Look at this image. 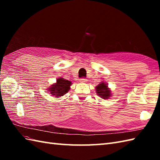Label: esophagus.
<instances>
[{"label": "esophagus", "instance_id": "1", "mask_svg": "<svg viewBox=\"0 0 160 160\" xmlns=\"http://www.w3.org/2000/svg\"><path fill=\"white\" fill-rule=\"evenodd\" d=\"M80 82L84 83V82H87V80L86 79V78H81V79L80 80Z\"/></svg>", "mask_w": 160, "mask_h": 160}]
</instances>
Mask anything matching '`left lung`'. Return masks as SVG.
Listing matches in <instances>:
<instances>
[{
    "instance_id": "1",
    "label": "left lung",
    "mask_w": 160,
    "mask_h": 160,
    "mask_svg": "<svg viewBox=\"0 0 160 160\" xmlns=\"http://www.w3.org/2000/svg\"><path fill=\"white\" fill-rule=\"evenodd\" d=\"M96 91L98 96L104 100L108 99L111 96V90L108 88L107 84L104 82H101L98 84L96 87Z\"/></svg>"
}]
</instances>
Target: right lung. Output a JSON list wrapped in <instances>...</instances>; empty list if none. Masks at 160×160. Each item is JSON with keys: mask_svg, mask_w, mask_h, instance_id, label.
Returning a JSON list of instances; mask_svg holds the SVG:
<instances>
[{"mask_svg": "<svg viewBox=\"0 0 160 160\" xmlns=\"http://www.w3.org/2000/svg\"><path fill=\"white\" fill-rule=\"evenodd\" d=\"M71 84V82H70V81L60 78L57 79L56 84L50 87L48 91H50V93L52 94V96L60 97L66 94V93L69 91Z\"/></svg>", "mask_w": 160, "mask_h": 160, "instance_id": "1", "label": "right lung"}]
</instances>
